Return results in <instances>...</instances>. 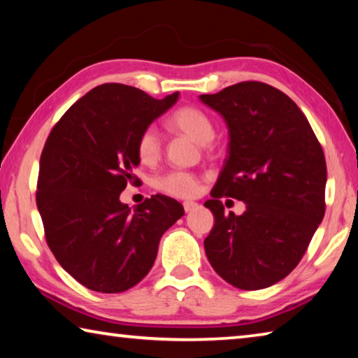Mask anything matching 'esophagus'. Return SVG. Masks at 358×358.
Masks as SVG:
<instances>
[{"mask_svg":"<svg viewBox=\"0 0 358 358\" xmlns=\"http://www.w3.org/2000/svg\"><path fill=\"white\" fill-rule=\"evenodd\" d=\"M199 207V205L196 202H183V208L186 213H189V211H194Z\"/></svg>","mask_w":358,"mask_h":358,"instance_id":"esophagus-1","label":"esophagus"}]
</instances>
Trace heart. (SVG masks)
<instances>
[{"label":"heart","instance_id":"b5f03b06","mask_svg":"<svg viewBox=\"0 0 358 358\" xmlns=\"http://www.w3.org/2000/svg\"><path fill=\"white\" fill-rule=\"evenodd\" d=\"M171 129L181 132L199 143H208L215 136V123L207 112L196 106H183L167 120ZM136 153L145 166H153L162 153L161 137L153 126L145 128L137 137ZM157 189L178 199H189L199 191V178L189 172H171L157 181Z\"/></svg>","mask_w":358,"mask_h":358}]
</instances>
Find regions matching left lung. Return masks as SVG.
I'll use <instances>...</instances> for the list:
<instances>
[{"instance_id":"8db88e82","label":"left lung","mask_w":358,"mask_h":358,"mask_svg":"<svg viewBox=\"0 0 358 358\" xmlns=\"http://www.w3.org/2000/svg\"><path fill=\"white\" fill-rule=\"evenodd\" d=\"M201 101L222 115L230 138L205 202L215 216L205 252L235 287L273 286L299 265L324 217V150L299 106L271 85L240 82ZM222 196L243 200L245 213L224 214Z\"/></svg>"}]
</instances>
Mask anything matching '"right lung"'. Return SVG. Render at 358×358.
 Returning <instances> with one entry per match:
<instances>
[{
  "mask_svg": "<svg viewBox=\"0 0 358 358\" xmlns=\"http://www.w3.org/2000/svg\"><path fill=\"white\" fill-rule=\"evenodd\" d=\"M164 99L121 83H104L72 104L48 134L39 162L36 203L47 245L59 265L85 287L124 292L155 264L159 240L185 215L162 194L131 210L120 202L137 185L136 142L171 108Z\"/></svg>",
  "mask_w": 358,
  "mask_h": 358,
  "instance_id": "1",
  "label": "right lung"
}]
</instances>
